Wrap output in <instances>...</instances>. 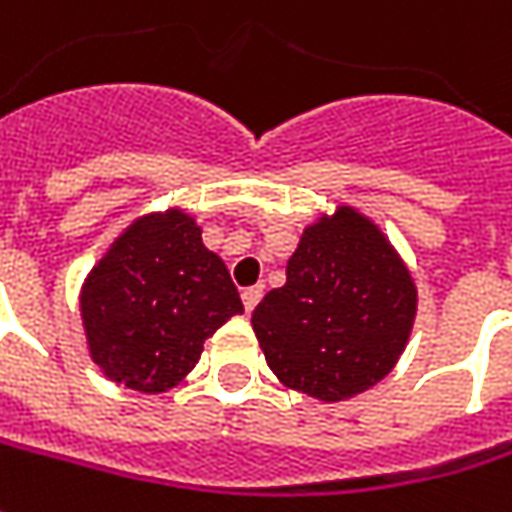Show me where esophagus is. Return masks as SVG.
<instances>
[{
  "instance_id": "obj_1",
  "label": "esophagus",
  "mask_w": 512,
  "mask_h": 512,
  "mask_svg": "<svg viewBox=\"0 0 512 512\" xmlns=\"http://www.w3.org/2000/svg\"><path fill=\"white\" fill-rule=\"evenodd\" d=\"M263 298V286H249V289H243V306H246V312H252L257 303Z\"/></svg>"
}]
</instances>
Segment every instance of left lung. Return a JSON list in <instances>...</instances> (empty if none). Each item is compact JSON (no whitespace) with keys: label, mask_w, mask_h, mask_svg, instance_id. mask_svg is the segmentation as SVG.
Returning a JSON list of instances; mask_svg holds the SVG:
<instances>
[{"label":"left lung","mask_w":512,"mask_h":512,"mask_svg":"<svg viewBox=\"0 0 512 512\" xmlns=\"http://www.w3.org/2000/svg\"><path fill=\"white\" fill-rule=\"evenodd\" d=\"M418 312L410 266L381 226L335 206L300 234L286 283L252 312V329L283 387L346 401L387 378Z\"/></svg>","instance_id":"1"}]
</instances>
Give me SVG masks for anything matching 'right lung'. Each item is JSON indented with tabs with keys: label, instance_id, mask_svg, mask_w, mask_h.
<instances>
[{
	"label": "right lung",
	"instance_id": "add662e5",
	"mask_svg": "<svg viewBox=\"0 0 512 512\" xmlns=\"http://www.w3.org/2000/svg\"><path fill=\"white\" fill-rule=\"evenodd\" d=\"M240 312L226 263L180 206L137 217L79 289L91 361L108 381L145 395L177 387L206 338Z\"/></svg>",
	"mask_w": 512,
	"mask_h": 512
}]
</instances>
